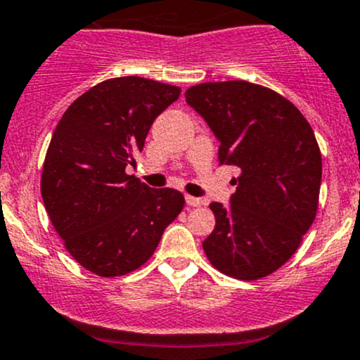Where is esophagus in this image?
Wrapping results in <instances>:
<instances>
[{"instance_id": "esophagus-1", "label": "esophagus", "mask_w": 360, "mask_h": 360, "mask_svg": "<svg viewBox=\"0 0 360 360\" xmlns=\"http://www.w3.org/2000/svg\"><path fill=\"white\" fill-rule=\"evenodd\" d=\"M186 203H188V205H190V207H200L203 202H202V200H200V198H195V196L188 195V196H186Z\"/></svg>"}]
</instances>
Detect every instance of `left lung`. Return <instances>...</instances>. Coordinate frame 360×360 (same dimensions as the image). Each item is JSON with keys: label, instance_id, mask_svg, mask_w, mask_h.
Instances as JSON below:
<instances>
[{"label": "left lung", "instance_id": "obj_1", "mask_svg": "<svg viewBox=\"0 0 360 360\" xmlns=\"http://www.w3.org/2000/svg\"><path fill=\"white\" fill-rule=\"evenodd\" d=\"M184 96L221 141L219 164L240 170L228 209L210 205L207 259L229 278H266L288 262L316 219L323 158L312 127L290 100L248 81L203 82Z\"/></svg>", "mask_w": 360, "mask_h": 360}]
</instances>
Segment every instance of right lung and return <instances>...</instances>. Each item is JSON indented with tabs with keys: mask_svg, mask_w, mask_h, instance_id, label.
I'll return each instance as SVG.
<instances>
[{
	"mask_svg": "<svg viewBox=\"0 0 360 360\" xmlns=\"http://www.w3.org/2000/svg\"><path fill=\"white\" fill-rule=\"evenodd\" d=\"M181 88L127 75L86 91L53 132L41 195L63 247L101 278L139 269L184 209L183 193L146 186L126 172L153 120Z\"/></svg>",
	"mask_w": 360,
	"mask_h": 360,
	"instance_id": "obj_1",
	"label": "right lung"
}]
</instances>
